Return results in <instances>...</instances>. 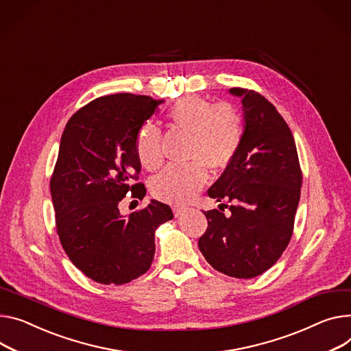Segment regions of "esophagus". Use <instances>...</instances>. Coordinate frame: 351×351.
I'll list each match as a JSON object with an SVG mask.
<instances>
[{
    "mask_svg": "<svg viewBox=\"0 0 351 351\" xmlns=\"http://www.w3.org/2000/svg\"><path fill=\"white\" fill-rule=\"evenodd\" d=\"M173 212H174V217H176V218H180L181 215L185 212V208H182V206H174V208H173Z\"/></svg>",
    "mask_w": 351,
    "mask_h": 351,
    "instance_id": "obj_1",
    "label": "esophagus"
}]
</instances>
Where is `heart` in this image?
Instances as JSON below:
<instances>
[{"mask_svg": "<svg viewBox=\"0 0 351 351\" xmlns=\"http://www.w3.org/2000/svg\"><path fill=\"white\" fill-rule=\"evenodd\" d=\"M171 123L191 134L190 158L186 166H170L152 184L156 198L170 204H185L204 186L208 171L225 170L236 158L245 138V119L229 102L213 105L210 101L190 95L177 101L169 111ZM134 150L142 167L149 171L163 165L160 129L147 122L136 133Z\"/></svg>", "mask_w": 351, "mask_h": 351, "instance_id": "1", "label": "heart"}]
</instances>
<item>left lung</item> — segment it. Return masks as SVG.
Here are the masks:
<instances>
[{
	"mask_svg": "<svg viewBox=\"0 0 351 351\" xmlns=\"http://www.w3.org/2000/svg\"><path fill=\"white\" fill-rule=\"evenodd\" d=\"M241 98L245 138L241 147L208 195L229 206L230 217L204 210L206 232L198 246L219 273L253 278L281 257L287 249L302 185L292 132L276 106L253 90L230 88Z\"/></svg>",
	"mask_w": 351,
	"mask_h": 351,
	"instance_id": "left-lung-1",
	"label": "left lung"
}]
</instances>
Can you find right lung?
<instances>
[{"instance_id": "right-lung-1", "label": "right lung", "mask_w": 351, "mask_h": 351, "mask_svg": "<svg viewBox=\"0 0 351 351\" xmlns=\"http://www.w3.org/2000/svg\"><path fill=\"white\" fill-rule=\"evenodd\" d=\"M163 99L112 94L78 110L62 134L50 178L60 243L71 263L99 284L122 285L145 274L154 257V232L170 219L169 205L150 204L123 217L119 202L146 195L138 180L134 138Z\"/></svg>"}]
</instances>
